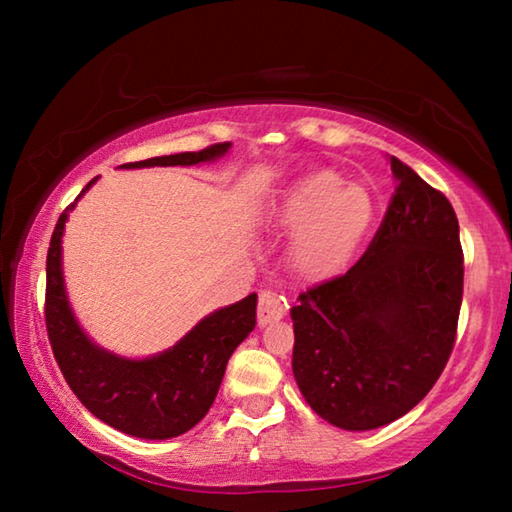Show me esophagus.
<instances>
[{"label": "esophagus", "mask_w": 512, "mask_h": 512, "mask_svg": "<svg viewBox=\"0 0 512 512\" xmlns=\"http://www.w3.org/2000/svg\"><path fill=\"white\" fill-rule=\"evenodd\" d=\"M287 300H284L282 296H277L275 291L266 289L259 293V305H257V323L259 327H266L275 323V320H280L287 316Z\"/></svg>", "instance_id": "esophagus-1"}]
</instances>
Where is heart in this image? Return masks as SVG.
<instances>
[{
  "mask_svg": "<svg viewBox=\"0 0 512 512\" xmlns=\"http://www.w3.org/2000/svg\"><path fill=\"white\" fill-rule=\"evenodd\" d=\"M332 171H316L293 185L275 219L289 232V264L307 282L336 275L357 253L372 223V203L361 187H341Z\"/></svg>",
  "mask_w": 512,
  "mask_h": 512,
  "instance_id": "b5f03b06",
  "label": "heart"
}]
</instances>
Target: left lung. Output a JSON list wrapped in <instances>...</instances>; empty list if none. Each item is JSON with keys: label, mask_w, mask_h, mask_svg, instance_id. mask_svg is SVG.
<instances>
[{"label": "left lung", "mask_w": 512, "mask_h": 512, "mask_svg": "<svg viewBox=\"0 0 512 512\" xmlns=\"http://www.w3.org/2000/svg\"><path fill=\"white\" fill-rule=\"evenodd\" d=\"M388 160L395 194L368 250L291 309L296 384L320 418L345 431L384 427L431 391L463 300L452 203L395 155Z\"/></svg>", "instance_id": "1"}]
</instances>
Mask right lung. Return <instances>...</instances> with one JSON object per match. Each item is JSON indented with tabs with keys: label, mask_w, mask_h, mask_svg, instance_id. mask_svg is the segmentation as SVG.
<instances>
[{
	"label": "right lung",
	"mask_w": 512,
	"mask_h": 512,
	"mask_svg": "<svg viewBox=\"0 0 512 512\" xmlns=\"http://www.w3.org/2000/svg\"><path fill=\"white\" fill-rule=\"evenodd\" d=\"M230 142L196 153L121 164L119 169L192 167L228 153ZM85 185L79 198L97 183ZM76 198V201H79ZM76 201L60 214L47 253L45 320L51 350L81 404L112 429L135 438L167 440L196 427L219 393L225 366L237 345L255 329L257 293L212 311L173 348L144 359H128L94 343L76 320L63 277V232Z\"/></svg>",
	"instance_id": "add662e5"
}]
</instances>
